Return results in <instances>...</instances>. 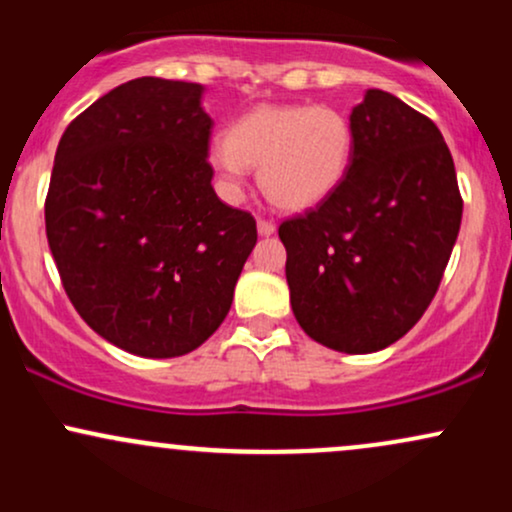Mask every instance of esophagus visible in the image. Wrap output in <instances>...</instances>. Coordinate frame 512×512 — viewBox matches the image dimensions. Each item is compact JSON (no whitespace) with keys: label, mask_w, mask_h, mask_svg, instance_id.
<instances>
[{"label":"esophagus","mask_w":512,"mask_h":512,"mask_svg":"<svg viewBox=\"0 0 512 512\" xmlns=\"http://www.w3.org/2000/svg\"><path fill=\"white\" fill-rule=\"evenodd\" d=\"M257 231H260V236H272V233L276 231L274 221H272V219H264V216H260V219H257Z\"/></svg>","instance_id":"esophagus-1"}]
</instances>
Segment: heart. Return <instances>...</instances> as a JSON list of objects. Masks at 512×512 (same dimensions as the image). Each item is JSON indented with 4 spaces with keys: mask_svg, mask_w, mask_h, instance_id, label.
<instances>
[{
    "mask_svg": "<svg viewBox=\"0 0 512 512\" xmlns=\"http://www.w3.org/2000/svg\"><path fill=\"white\" fill-rule=\"evenodd\" d=\"M354 154V129L327 105H260L209 146V163L238 190L260 166L264 195L284 209H308L342 185Z\"/></svg>",
    "mask_w": 512,
    "mask_h": 512,
    "instance_id": "obj_1",
    "label": "heart"
}]
</instances>
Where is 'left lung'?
I'll return each mask as SVG.
<instances>
[{"mask_svg": "<svg viewBox=\"0 0 512 512\" xmlns=\"http://www.w3.org/2000/svg\"><path fill=\"white\" fill-rule=\"evenodd\" d=\"M342 185L281 221L298 325L322 346L370 354L404 337L436 296L460 233L455 163L431 117L370 88L351 113Z\"/></svg>", "mask_w": 512, "mask_h": 512, "instance_id": "1", "label": "left lung"}]
</instances>
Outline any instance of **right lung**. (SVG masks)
Wrapping results in <instances>:
<instances>
[{
	"instance_id": "1",
	"label": "right lung",
	"mask_w": 512,
	"mask_h": 512,
	"mask_svg": "<svg viewBox=\"0 0 512 512\" xmlns=\"http://www.w3.org/2000/svg\"><path fill=\"white\" fill-rule=\"evenodd\" d=\"M199 84L142 76L64 129L45 197L62 286L93 332L173 358L219 330L257 243L250 211L216 197Z\"/></svg>"
}]
</instances>
